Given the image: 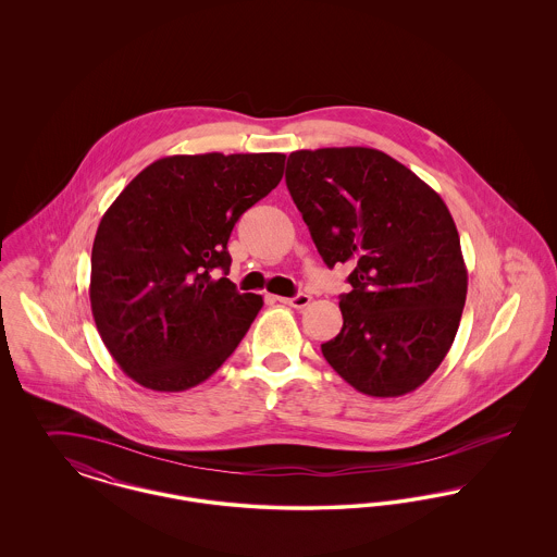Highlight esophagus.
<instances>
[{
  "label": "esophagus",
  "mask_w": 557,
  "mask_h": 557,
  "mask_svg": "<svg viewBox=\"0 0 557 557\" xmlns=\"http://www.w3.org/2000/svg\"><path fill=\"white\" fill-rule=\"evenodd\" d=\"M280 302H284V305H288V307H294V309H305L309 302H311V296L309 294H296V296H292V298H277Z\"/></svg>",
  "instance_id": "esophagus-1"
}]
</instances>
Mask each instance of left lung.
Returning a JSON list of instances; mask_svg holds the SVG:
<instances>
[{
  "label": "left lung",
  "mask_w": 557,
  "mask_h": 557,
  "mask_svg": "<svg viewBox=\"0 0 557 557\" xmlns=\"http://www.w3.org/2000/svg\"><path fill=\"white\" fill-rule=\"evenodd\" d=\"M286 186L325 265L348 263L343 330L325 361L370 397H400L443 363L468 294L443 198L373 148L292 152Z\"/></svg>",
  "instance_id": "left-lung-1"
}]
</instances>
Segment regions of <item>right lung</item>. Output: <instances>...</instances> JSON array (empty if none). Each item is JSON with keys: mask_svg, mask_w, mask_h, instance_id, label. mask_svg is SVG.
Instances as JSON below:
<instances>
[{"mask_svg": "<svg viewBox=\"0 0 557 557\" xmlns=\"http://www.w3.org/2000/svg\"><path fill=\"white\" fill-rule=\"evenodd\" d=\"M284 162L277 152L166 157L104 212L91 248V313L119 368L144 388L205 382L261 311L259 294H239L225 277L227 239L242 212L280 184Z\"/></svg>", "mask_w": 557, "mask_h": 557, "instance_id": "1", "label": "right lung"}]
</instances>
